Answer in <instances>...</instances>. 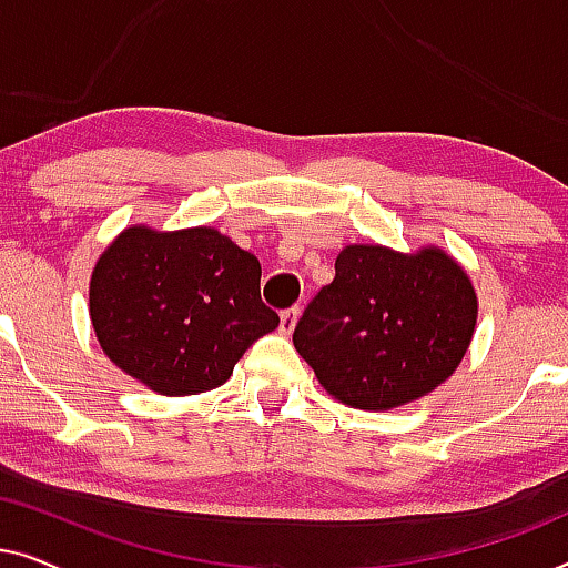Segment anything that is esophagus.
<instances>
[{
	"label": "esophagus",
	"instance_id": "1",
	"mask_svg": "<svg viewBox=\"0 0 568 568\" xmlns=\"http://www.w3.org/2000/svg\"><path fill=\"white\" fill-rule=\"evenodd\" d=\"M297 317H300V307L284 310V313L278 315V331H282V333H292L294 325H297Z\"/></svg>",
	"mask_w": 568,
	"mask_h": 568
}]
</instances>
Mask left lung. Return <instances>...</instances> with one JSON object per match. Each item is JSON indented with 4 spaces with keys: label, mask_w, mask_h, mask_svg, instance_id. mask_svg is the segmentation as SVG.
Listing matches in <instances>:
<instances>
[{
    "label": "left lung",
    "mask_w": 568,
    "mask_h": 568,
    "mask_svg": "<svg viewBox=\"0 0 568 568\" xmlns=\"http://www.w3.org/2000/svg\"><path fill=\"white\" fill-rule=\"evenodd\" d=\"M476 317V290L442 247L346 245L336 276L302 313L292 341L333 398L387 410L453 375Z\"/></svg>",
    "instance_id": "8db88e82"
}]
</instances>
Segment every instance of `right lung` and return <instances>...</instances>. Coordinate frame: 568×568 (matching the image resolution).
<instances>
[{"mask_svg":"<svg viewBox=\"0 0 568 568\" xmlns=\"http://www.w3.org/2000/svg\"><path fill=\"white\" fill-rule=\"evenodd\" d=\"M90 321L108 359L160 395L227 383L253 341L278 325L261 263L214 227H126L90 278Z\"/></svg>","mask_w":568,"mask_h":568,"instance_id":"obj_1","label":"right lung"}]
</instances>
